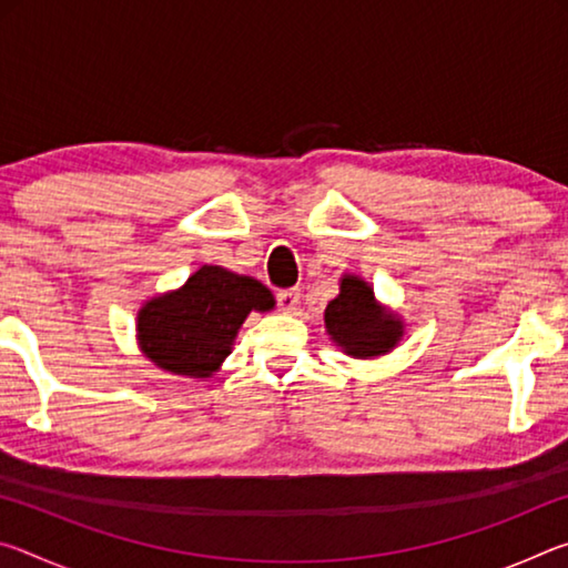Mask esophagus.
<instances>
[{"mask_svg":"<svg viewBox=\"0 0 568 568\" xmlns=\"http://www.w3.org/2000/svg\"><path fill=\"white\" fill-rule=\"evenodd\" d=\"M297 303H301V291H281L277 293V307L283 313H293Z\"/></svg>","mask_w":568,"mask_h":568,"instance_id":"esophagus-1","label":"esophagus"}]
</instances>
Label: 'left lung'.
<instances>
[{"instance_id":"obj_1","label":"left lung","mask_w":568,"mask_h":568,"mask_svg":"<svg viewBox=\"0 0 568 568\" xmlns=\"http://www.w3.org/2000/svg\"><path fill=\"white\" fill-rule=\"evenodd\" d=\"M338 285L341 293L325 305L323 313L325 333L335 348L361 361L381 358L398 348L406 335V323L378 301L373 285L355 273H343Z\"/></svg>"}]
</instances>
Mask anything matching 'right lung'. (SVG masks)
<instances>
[{"label":"right lung","mask_w":568,"mask_h":568,"mask_svg":"<svg viewBox=\"0 0 568 568\" xmlns=\"http://www.w3.org/2000/svg\"><path fill=\"white\" fill-rule=\"evenodd\" d=\"M275 297L250 275L203 265L175 291L140 305L134 338L158 368L185 378H213L223 368L250 313H267Z\"/></svg>","instance_id":"1"}]
</instances>
